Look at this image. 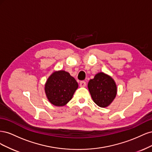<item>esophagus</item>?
<instances>
[{
	"label": "esophagus",
	"instance_id": "1",
	"mask_svg": "<svg viewBox=\"0 0 152 152\" xmlns=\"http://www.w3.org/2000/svg\"><path fill=\"white\" fill-rule=\"evenodd\" d=\"M86 86V82L85 81H81L80 82V86L82 87H84Z\"/></svg>",
	"mask_w": 152,
	"mask_h": 152
}]
</instances>
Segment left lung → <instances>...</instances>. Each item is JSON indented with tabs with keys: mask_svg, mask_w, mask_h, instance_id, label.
I'll use <instances>...</instances> for the list:
<instances>
[{
	"mask_svg": "<svg viewBox=\"0 0 152 152\" xmlns=\"http://www.w3.org/2000/svg\"><path fill=\"white\" fill-rule=\"evenodd\" d=\"M87 86L93 102L99 107H108L116 97L117 87L115 82L111 76L103 72L96 74Z\"/></svg>",
	"mask_w": 152,
	"mask_h": 152,
	"instance_id": "8db88e82",
	"label": "left lung"
}]
</instances>
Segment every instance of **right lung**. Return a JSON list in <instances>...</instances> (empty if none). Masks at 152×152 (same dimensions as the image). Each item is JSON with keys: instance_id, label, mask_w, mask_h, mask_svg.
<instances>
[{"instance_id": "1", "label": "right lung", "mask_w": 152, "mask_h": 152, "mask_svg": "<svg viewBox=\"0 0 152 152\" xmlns=\"http://www.w3.org/2000/svg\"><path fill=\"white\" fill-rule=\"evenodd\" d=\"M78 83L65 70L54 72L45 84V93L49 102L56 107H63L72 99Z\"/></svg>"}]
</instances>
